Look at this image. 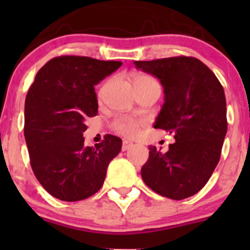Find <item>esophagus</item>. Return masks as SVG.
<instances>
[{
	"instance_id": "34e87169",
	"label": "esophagus",
	"mask_w": 250,
	"mask_h": 250,
	"mask_svg": "<svg viewBox=\"0 0 250 250\" xmlns=\"http://www.w3.org/2000/svg\"><path fill=\"white\" fill-rule=\"evenodd\" d=\"M133 146H134V144H133L132 141H129V140H123V143H122V151L129 150V148H132Z\"/></svg>"
}]
</instances>
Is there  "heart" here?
I'll list each match as a JSON object with an SVG mask.
<instances>
[{"mask_svg":"<svg viewBox=\"0 0 250 250\" xmlns=\"http://www.w3.org/2000/svg\"><path fill=\"white\" fill-rule=\"evenodd\" d=\"M138 81L155 80L148 76H145V75H138V76L134 77V82H138ZM113 128H115L116 132H118L120 134L125 135V137H134L138 133V130H139V123H138V121L133 120V118L130 117H122L113 123Z\"/></svg>","mask_w":250,"mask_h":250,"instance_id":"b5f03b06","label":"heart"}]
</instances>
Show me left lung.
<instances>
[{
  "instance_id": "8db88e82",
  "label": "left lung",
  "mask_w": 250,
  "mask_h": 250,
  "mask_svg": "<svg viewBox=\"0 0 250 250\" xmlns=\"http://www.w3.org/2000/svg\"><path fill=\"white\" fill-rule=\"evenodd\" d=\"M137 69L157 77L165 103L153 127L172 134L167 152L150 146L141 168L144 183L172 200L196 195L220 160L228 132L224 88L214 72L192 57L134 62Z\"/></svg>"
}]
</instances>
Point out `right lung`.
<instances>
[{
    "mask_svg": "<svg viewBox=\"0 0 250 250\" xmlns=\"http://www.w3.org/2000/svg\"><path fill=\"white\" fill-rule=\"evenodd\" d=\"M121 62L88 57L53 58L37 72L25 99L24 135L35 176L53 197L85 200L100 190L107 166L122 140L107 134L85 146V118L97 116L94 85L115 72Z\"/></svg>",
    "mask_w": 250,
    "mask_h": 250,
    "instance_id": "obj_1",
    "label": "right lung"
}]
</instances>
